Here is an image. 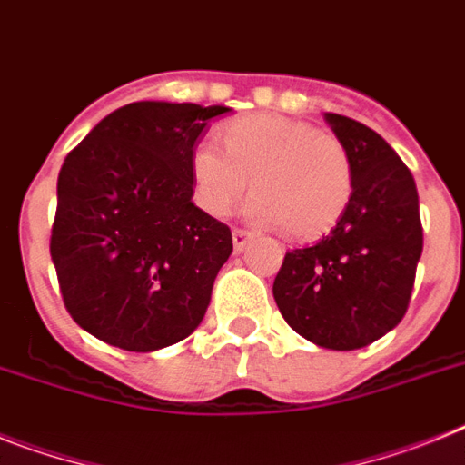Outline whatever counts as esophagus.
<instances>
[{"mask_svg": "<svg viewBox=\"0 0 465 465\" xmlns=\"http://www.w3.org/2000/svg\"><path fill=\"white\" fill-rule=\"evenodd\" d=\"M232 239H233V248H236V251H243V245L248 243V239H251V233L245 232V229H233Z\"/></svg>", "mask_w": 465, "mask_h": 465, "instance_id": "obj_1", "label": "esophagus"}]
</instances>
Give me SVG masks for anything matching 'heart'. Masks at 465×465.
I'll return each instance as SVG.
<instances>
[{
  "instance_id": "1",
  "label": "heart",
  "mask_w": 465,
  "mask_h": 465,
  "mask_svg": "<svg viewBox=\"0 0 465 465\" xmlns=\"http://www.w3.org/2000/svg\"><path fill=\"white\" fill-rule=\"evenodd\" d=\"M222 146L224 153L201 142L189 158L193 198L208 214L232 213L251 179L248 214L260 224L286 226L292 239H322L350 208L354 165L331 132L262 113L226 124Z\"/></svg>"
}]
</instances>
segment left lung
Returning a JSON list of instances; mask_svg holds the SVG:
<instances>
[{
    "mask_svg": "<svg viewBox=\"0 0 465 465\" xmlns=\"http://www.w3.org/2000/svg\"><path fill=\"white\" fill-rule=\"evenodd\" d=\"M326 120L352 158V201L329 236L286 252L274 300L288 326L310 342L357 350L407 314L423 252L419 191L378 132L338 113Z\"/></svg>",
    "mask_w": 465,
    "mask_h": 465,
    "instance_id": "1",
    "label": "left lung"
}]
</instances>
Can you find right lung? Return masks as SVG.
I'll use <instances>...</instances> for the list:
<instances>
[{
	"instance_id": "right-lung-1",
	"label": "right lung",
	"mask_w": 465,
	"mask_h": 465,
	"mask_svg": "<svg viewBox=\"0 0 465 465\" xmlns=\"http://www.w3.org/2000/svg\"><path fill=\"white\" fill-rule=\"evenodd\" d=\"M226 111L136 101L65 155L49 252L65 310L94 338L153 352L205 317L233 245L232 229L191 203L189 158Z\"/></svg>"
}]
</instances>
